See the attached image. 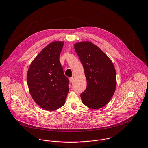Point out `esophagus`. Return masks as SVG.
Returning a JSON list of instances; mask_svg holds the SVG:
<instances>
[{
	"instance_id": "1",
	"label": "esophagus",
	"mask_w": 148,
	"mask_h": 148,
	"mask_svg": "<svg viewBox=\"0 0 148 148\" xmlns=\"http://www.w3.org/2000/svg\"><path fill=\"white\" fill-rule=\"evenodd\" d=\"M69 82H70L71 83H73V77H70V78H69Z\"/></svg>"
}]
</instances>
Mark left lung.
Instances as JSON below:
<instances>
[{
	"instance_id": "8db88e82",
	"label": "left lung",
	"mask_w": 148,
	"mask_h": 148,
	"mask_svg": "<svg viewBox=\"0 0 148 148\" xmlns=\"http://www.w3.org/2000/svg\"><path fill=\"white\" fill-rule=\"evenodd\" d=\"M74 48L82 64L86 79L80 97L85 106L99 109L107 104L116 87V73L110 59L89 42H77Z\"/></svg>"
}]
</instances>
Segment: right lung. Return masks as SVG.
<instances>
[{"mask_svg":"<svg viewBox=\"0 0 148 148\" xmlns=\"http://www.w3.org/2000/svg\"><path fill=\"white\" fill-rule=\"evenodd\" d=\"M63 42H51L31 64L27 76L30 94L44 109L54 110L64 106L69 80L59 60Z\"/></svg>","mask_w":148,"mask_h":148,"instance_id":"add662e5","label":"right lung"}]
</instances>
